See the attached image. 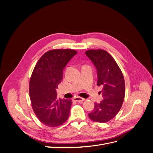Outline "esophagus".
<instances>
[{
    "mask_svg": "<svg viewBox=\"0 0 153 153\" xmlns=\"http://www.w3.org/2000/svg\"><path fill=\"white\" fill-rule=\"evenodd\" d=\"M73 101H76V102H82V101H84L85 100V99L80 98V97H75V98H73Z\"/></svg>",
    "mask_w": 153,
    "mask_h": 153,
    "instance_id": "esophagus-1",
    "label": "esophagus"
}]
</instances>
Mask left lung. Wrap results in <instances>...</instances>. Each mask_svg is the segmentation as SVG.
<instances>
[{
	"label": "left lung",
	"instance_id": "8db88e82",
	"mask_svg": "<svg viewBox=\"0 0 153 153\" xmlns=\"http://www.w3.org/2000/svg\"><path fill=\"white\" fill-rule=\"evenodd\" d=\"M85 54L97 69V85L103 86L100 91L103 99L100 103H94L89 117L95 122L105 123L113 119L121 108L125 96L124 76L116 62L106 51L89 50Z\"/></svg>",
	"mask_w": 153,
	"mask_h": 153
}]
</instances>
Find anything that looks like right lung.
I'll return each mask as SVG.
<instances>
[{
    "mask_svg": "<svg viewBox=\"0 0 153 153\" xmlns=\"http://www.w3.org/2000/svg\"><path fill=\"white\" fill-rule=\"evenodd\" d=\"M77 52L52 50L39 59L29 83L31 105L37 117L45 125L56 127L68 119L71 100L57 98L56 89L62 80L64 68Z\"/></svg>",
    "mask_w": 153,
    "mask_h": 153,
    "instance_id": "right-lung-1",
    "label": "right lung"
}]
</instances>
